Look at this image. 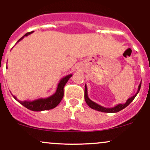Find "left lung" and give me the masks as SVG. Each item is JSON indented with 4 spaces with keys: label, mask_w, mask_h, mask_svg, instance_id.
Returning a JSON list of instances; mask_svg holds the SVG:
<instances>
[{
    "label": "left lung",
    "mask_w": 150,
    "mask_h": 150,
    "mask_svg": "<svg viewBox=\"0 0 150 150\" xmlns=\"http://www.w3.org/2000/svg\"><path fill=\"white\" fill-rule=\"evenodd\" d=\"M141 82H140V84L138 86V89H137V93H136V94L133 96V97L129 98V99L126 101V102H125V104H119L116 105V106H114V107H112V108L104 107V106H101V105L98 104H97V103L94 102V101L91 100V99L88 97V93H87V85H85V101H86V103H87V104L88 105V106L91 108H92V109H94V110H97V111H101V112H104V113H116V112H118V111L123 110V108L127 107V106H128V105L130 104L132 101H133V99H135L136 96H137V94H138L139 91H140V87H141V84H142Z\"/></svg>",
    "instance_id": "left-lung-1"
}]
</instances>
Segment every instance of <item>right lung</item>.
<instances>
[{
	"label": "right lung",
	"instance_id": "add662e5",
	"mask_svg": "<svg viewBox=\"0 0 150 150\" xmlns=\"http://www.w3.org/2000/svg\"><path fill=\"white\" fill-rule=\"evenodd\" d=\"M33 32H28L26 33L25 35L17 42L18 43L20 41H21L25 37H27L30 35ZM16 43V44H17ZM72 74L66 75V76L63 77L61 79V80L58 82L57 89H56V92L53 94V95L50 96L49 97L46 98H40V99H34L33 101H20L17 99L16 97L13 96L15 99H16L20 104H21L22 106H24L28 109L31 110L33 111H46V110L52 109V108L56 107L59 103L61 102L63 97V88H64L65 84L67 83L68 80L72 77Z\"/></svg>",
	"mask_w": 150,
	"mask_h": 150
}]
</instances>
